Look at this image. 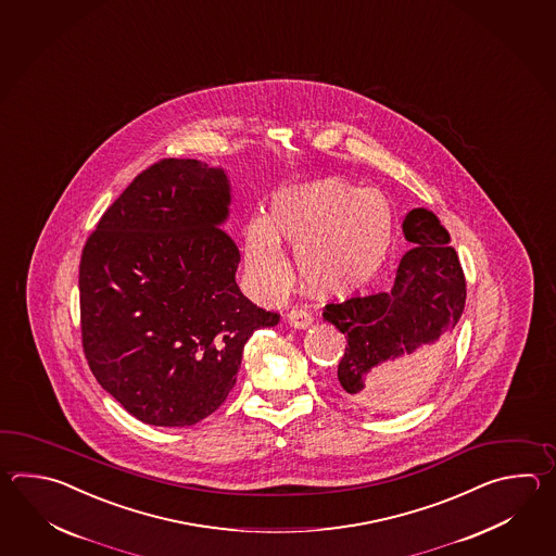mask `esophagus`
I'll return each instance as SVG.
<instances>
[{
	"instance_id": "obj_1",
	"label": "esophagus",
	"mask_w": 556,
	"mask_h": 556,
	"mask_svg": "<svg viewBox=\"0 0 556 556\" xmlns=\"http://www.w3.org/2000/svg\"><path fill=\"white\" fill-rule=\"evenodd\" d=\"M286 318H288V324L295 328V330H307L312 326V321H314L312 314L306 312V309H302V307H295Z\"/></svg>"
}]
</instances>
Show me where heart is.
<instances>
[{"label":"heart","mask_w":556,"mask_h":556,"mask_svg":"<svg viewBox=\"0 0 556 556\" xmlns=\"http://www.w3.org/2000/svg\"><path fill=\"white\" fill-rule=\"evenodd\" d=\"M295 249V273L309 294L342 298L371 282L395 242V213L376 189L326 177L276 190L268 216L244 228L249 273L266 290L282 286V244Z\"/></svg>","instance_id":"1"}]
</instances>
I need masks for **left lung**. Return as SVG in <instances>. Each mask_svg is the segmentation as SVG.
<instances>
[{"label":"left lung","instance_id":"8db88e82","mask_svg":"<svg viewBox=\"0 0 556 556\" xmlns=\"http://www.w3.org/2000/svg\"><path fill=\"white\" fill-rule=\"evenodd\" d=\"M403 254L388 292L324 307L348 340L338 381L348 400L397 409L415 379L445 352L465 307V276L447 228L427 208L405 214Z\"/></svg>","mask_w":556,"mask_h":556}]
</instances>
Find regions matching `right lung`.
<instances>
[{
  "label": "right lung",
  "mask_w": 556,
  "mask_h": 556,
  "mask_svg": "<svg viewBox=\"0 0 556 556\" xmlns=\"http://www.w3.org/2000/svg\"><path fill=\"white\" fill-rule=\"evenodd\" d=\"M230 204L223 166L165 159L130 182L85 244V355L142 424L187 427L214 414L250 336L280 321L238 288L240 252L223 230Z\"/></svg>",
  "instance_id": "add662e5"
}]
</instances>
